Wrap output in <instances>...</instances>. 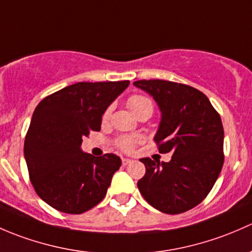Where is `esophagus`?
Wrapping results in <instances>:
<instances>
[{
	"mask_svg": "<svg viewBox=\"0 0 252 252\" xmlns=\"http://www.w3.org/2000/svg\"><path fill=\"white\" fill-rule=\"evenodd\" d=\"M132 160L131 159H128V158H123V159H121V162H123V165L124 166H126V165H128L129 162H131Z\"/></svg>",
	"mask_w": 252,
	"mask_h": 252,
	"instance_id": "1",
	"label": "esophagus"
}]
</instances>
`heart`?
<instances>
[{
	"instance_id": "1",
	"label": "heart",
	"mask_w": 252,
	"mask_h": 252,
	"mask_svg": "<svg viewBox=\"0 0 252 252\" xmlns=\"http://www.w3.org/2000/svg\"><path fill=\"white\" fill-rule=\"evenodd\" d=\"M127 105H128V108L131 109L137 116H138L139 114L145 113V111H148V113L150 114H152L153 111L152 100H150L148 97H144V95H141V94L131 95V97L128 98V100H127ZM110 114H111V108H108L107 111L104 113V115H103V120L104 121L108 120ZM138 141H139L138 137H131V136L121 137V138L118 139V147L120 148V149L125 150V152H129V150L133 149L134 144H136Z\"/></svg>"
}]
</instances>
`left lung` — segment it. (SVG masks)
<instances>
[{
  "instance_id": "obj_1",
  "label": "left lung",
  "mask_w": 252,
  "mask_h": 252,
  "mask_svg": "<svg viewBox=\"0 0 252 252\" xmlns=\"http://www.w3.org/2000/svg\"><path fill=\"white\" fill-rule=\"evenodd\" d=\"M133 85L152 95L161 111L154 137L168 162L143 158L145 175L139 191L164 214H182L206 198L222 170L224 132L221 116L196 88L165 80H139Z\"/></svg>"
}]
</instances>
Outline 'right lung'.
Returning <instances> with one entry per match:
<instances>
[{
  "instance_id": "right-lung-1",
  "label": "right lung",
  "mask_w": 252,
  "mask_h": 252,
  "mask_svg": "<svg viewBox=\"0 0 252 252\" xmlns=\"http://www.w3.org/2000/svg\"><path fill=\"white\" fill-rule=\"evenodd\" d=\"M128 85L127 80L77 82L38 103L25 137L24 158L33 189L49 206L79 215L104 199L121 159L84 153L82 138L99 131L104 111Z\"/></svg>"
}]
</instances>
